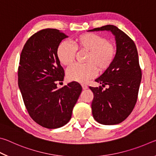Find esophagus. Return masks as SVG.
I'll return each instance as SVG.
<instances>
[{"instance_id":"esophagus-1","label":"esophagus","mask_w":156,"mask_h":156,"mask_svg":"<svg viewBox=\"0 0 156 156\" xmlns=\"http://www.w3.org/2000/svg\"><path fill=\"white\" fill-rule=\"evenodd\" d=\"M82 87H83V89H87L88 88V87H87V85H86V84H82Z\"/></svg>"}]
</instances>
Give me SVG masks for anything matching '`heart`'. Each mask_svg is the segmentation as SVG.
Segmentation results:
<instances>
[{"label": "heart", "instance_id": "b5f03b06", "mask_svg": "<svg viewBox=\"0 0 156 156\" xmlns=\"http://www.w3.org/2000/svg\"><path fill=\"white\" fill-rule=\"evenodd\" d=\"M76 51L87 52L84 65H73L67 70V77L69 80L84 83L94 78L97 71L104 72L114 61L116 47L112 42L105 37L94 33H85L75 37L72 44L62 42L56 50L60 62L69 66L73 62Z\"/></svg>", "mask_w": 156, "mask_h": 156}]
</instances>
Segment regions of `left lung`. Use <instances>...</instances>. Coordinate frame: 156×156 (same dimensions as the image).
Here are the masks:
<instances>
[{
	"label": "left lung",
	"instance_id": "1",
	"mask_svg": "<svg viewBox=\"0 0 156 156\" xmlns=\"http://www.w3.org/2000/svg\"><path fill=\"white\" fill-rule=\"evenodd\" d=\"M110 31L115 37L116 56L112 66L95 80L108 85L105 90L89 87L94 94L92 114L102 125H117L125 120L133 111L138 99L142 71L138 51L133 41L117 27L112 25L89 30Z\"/></svg>",
	"mask_w": 156,
	"mask_h": 156
}]
</instances>
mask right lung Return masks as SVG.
Wrapping results in <instances>:
<instances>
[{"label":"right lung","mask_w":156,"mask_h":156,"mask_svg":"<svg viewBox=\"0 0 156 156\" xmlns=\"http://www.w3.org/2000/svg\"><path fill=\"white\" fill-rule=\"evenodd\" d=\"M67 36L56 29H44L31 36L21 51L18 83L29 115L47 129L66 125L82 91L77 82L58 89L65 72L56 50Z\"/></svg>","instance_id":"add662e5"}]
</instances>
